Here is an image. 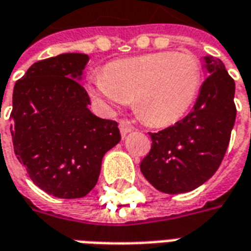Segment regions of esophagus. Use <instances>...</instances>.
Wrapping results in <instances>:
<instances>
[{
  "mask_svg": "<svg viewBox=\"0 0 251 251\" xmlns=\"http://www.w3.org/2000/svg\"><path fill=\"white\" fill-rule=\"evenodd\" d=\"M133 129H134V127H133V125H131L129 121L122 120L120 122V130H121V134H122V137H125L126 134H127V133H130Z\"/></svg>",
  "mask_w": 251,
  "mask_h": 251,
  "instance_id": "1",
  "label": "esophagus"
}]
</instances>
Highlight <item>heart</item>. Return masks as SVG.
I'll use <instances>...</instances> for the list:
<instances>
[{"mask_svg":"<svg viewBox=\"0 0 251 251\" xmlns=\"http://www.w3.org/2000/svg\"><path fill=\"white\" fill-rule=\"evenodd\" d=\"M201 75V63L189 52H153L106 64L102 74L91 77L88 93L107 111L133 99L142 122L168 126L192 106Z\"/></svg>","mask_w":251,"mask_h":251,"instance_id":"b5f03b06","label":"heart"}]
</instances>
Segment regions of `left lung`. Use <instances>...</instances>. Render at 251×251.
Here are the masks:
<instances>
[{
	"mask_svg": "<svg viewBox=\"0 0 251 251\" xmlns=\"http://www.w3.org/2000/svg\"><path fill=\"white\" fill-rule=\"evenodd\" d=\"M208 76L194 109L181 121L149 133L152 148L140 164L145 179L164 194H183L205 183L226 154L235 122V83L225 64L205 56Z\"/></svg>",
	"mask_w": 251,
	"mask_h": 251,
	"instance_id": "left-lung-1",
	"label": "left lung"
}]
</instances>
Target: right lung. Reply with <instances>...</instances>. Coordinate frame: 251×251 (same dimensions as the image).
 <instances>
[{"label": "right lung", "instance_id": "right-lung-1", "mask_svg": "<svg viewBox=\"0 0 251 251\" xmlns=\"http://www.w3.org/2000/svg\"><path fill=\"white\" fill-rule=\"evenodd\" d=\"M87 62L84 53H62L32 64L14 84V153L37 187L62 199L86 196L104 153L121 141L118 124L88 109L90 97L77 82Z\"/></svg>", "mask_w": 251, "mask_h": 251}]
</instances>
